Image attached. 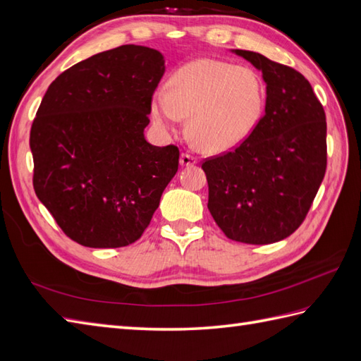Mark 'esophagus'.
I'll use <instances>...</instances> for the list:
<instances>
[{
	"label": "esophagus",
	"instance_id": "34e87169",
	"mask_svg": "<svg viewBox=\"0 0 361 361\" xmlns=\"http://www.w3.org/2000/svg\"><path fill=\"white\" fill-rule=\"evenodd\" d=\"M180 164L181 166H194V164H197V158L194 155L184 152L180 157Z\"/></svg>",
	"mask_w": 361,
	"mask_h": 361
}]
</instances>
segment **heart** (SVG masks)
<instances>
[{
  "mask_svg": "<svg viewBox=\"0 0 361 361\" xmlns=\"http://www.w3.org/2000/svg\"><path fill=\"white\" fill-rule=\"evenodd\" d=\"M263 107L264 86L255 71L203 58L177 71L169 90L157 94L152 115L158 126L169 130L190 116L194 145L204 152L220 154L249 137Z\"/></svg>",
  "mask_w": 361,
  "mask_h": 361,
  "instance_id": "1",
  "label": "heart"
}]
</instances>
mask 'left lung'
Listing matches in <instances>:
<instances>
[{
  "instance_id": "left-lung-1",
  "label": "left lung",
  "mask_w": 361,
  "mask_h": 361,
  "mask_svg": "<svg viewBox=\"0 0 361 361\" xmlns=\"http://www.w3.org/2000/svg\"><path fill=\"white\" fill-rule=\"evenodd\" d=\"M262 71L264 115L240 145L201 164L207 209L224 235L271 245L305 221L328 163L326 115L298 71L250 50H233Z\"/></svg>"
}]
</instances>
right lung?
I'll return each mask as SVG.
<instances>
[{
	"label": "right lung",
	"mask_w": 361,
	"mask_h": 361,
	"mask_svg": "<svg viewBox=\"0 0 361 361\" xmlns=\"http://www.w3.org/2000/svg\"><path fill=\"white\" fill-rule=\"evenodd\" d=\"M164 75L155 49L124 44L58 75L30 129L33 189L56 224L86 247H123L146 231L180 150L145 138Z\"/></svg>",
	"instance_id": "obj_1"
}]
</instances>
